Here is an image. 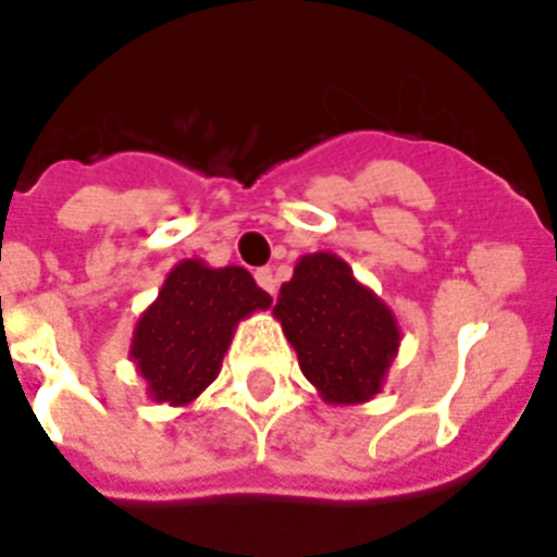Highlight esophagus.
I'll list each match as a JSON object with an SVG mask.
<instances>
[{"label": "esophagus", "mask_w": 557, "mask_h": 557, "mask_svg": "<svg viewBox=\"0 0 557 557\" xmlns=\"http://www.w3.org/2000/svg\"><path fill=\"white\" fill-rule=\"evenodd\" d=\"M255 277H257V283H260V288H265V292H269L271 297L277 294V277H274V271H271V269H257Z\"/></svg>", "instance_id": "esophagus-1"}]
</instances>
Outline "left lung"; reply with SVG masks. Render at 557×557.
Listing matches in <instances>:
<instances>
[{
	"instance_id": "1",
	"label": "left lung",
	"mask_w": 557,
	"mask_h": 557,
	"mask_svg": "<svg viewBox=\"0 0 557 557\" xmlns=\"http://www.w3.org/2000/svg\"><path fill=\"white\" fill-rule=\"evenodd\" d=\"M274 318L300 372L332 406L369 404L400 349L395 311L332 251L302 255L280 286Z\"/></svg>"
}]
</instances>
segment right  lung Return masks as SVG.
<instances>
[{
    "instance_id": "1",
    "label": "right lung",
    "mask_w": 557,
    "mask_h": 557,
    "mask_svg": "<svg viewBox=\"0 0 557 557\" xmlns=\"http://www.w3.org/2000/svg\"><path fill=\"white\" fill-rule=\"evenodd\" d=\"M269 306L271 297L243 265L211 269L197 257L180 260L131 337L128 357L148 397L191 406L216 381L239 320Z\"/></svg>"
}]
</instances>
